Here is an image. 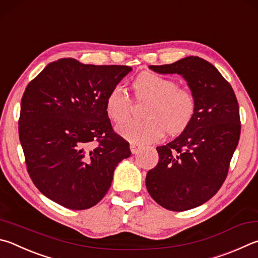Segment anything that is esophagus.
Returning a JSON list of instances; mask_svg holds the SVG:
<instances>
[{
    "mask_svg": "<svg viewBox=\"0 0 258 258\" xmlns=\"http://www.w3.org/2000/svg\"><path fill=\"white\" fill-rule=\"evenodd\" d=\"M141 149H142V145L135 144V143L131 144V151H132V153H138Z\"/></svg>",
    "mask_w": 258,
    "mask_h": 258,
    "instance_id": "obj_1",
    "label": "esophagus"
}]
</instances>
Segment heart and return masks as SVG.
Here are the masks:
<instances>
[{"instance_id": "heart-1", "label": "heart", "mask_w": 258, "mask_h": 258, "mask_svg": "<svg viewBox=\"0 0 258 258\" xmlns=\"http://www.w3.org/2000/svg\"><path fill=\"white\" fill-rule=\"evenodd\" d=\"M133 95L138 101L147 100L149 104L143 111V120H128L132 110V100L119 86H115L107 93L105 110L117 126L121 137L135 144L157 141L166 132L178 135L184 132L193 121L196 114V97L188 88L179 87L171 78L156 73L144 72L135 79Z\"/></svg>"}]
</instances>
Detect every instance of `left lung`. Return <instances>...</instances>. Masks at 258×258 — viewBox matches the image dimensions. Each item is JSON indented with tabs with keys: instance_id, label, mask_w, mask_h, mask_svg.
Here are the masks:
<instances>
[{
	"instance_id": "8db88e82",
	"label": "left lung",
	"mask_w": 258,
	"mask_h": 258,
	"mask_svg": "<svg viewBox=\"0 0 258 258\" xmlns=\"http://www.w3.org/2000/svg\"><path fill=\"white\" fill-rule=\"evenodd\" d=\"M149 68L184 77L198 107L188 128L157 147L158 165L148 171L145 185L162 208L178 212L194 209L213 198L227 178L241 130L237 98L218 70L198 56Z\"/></svg>"
}]
</instances>
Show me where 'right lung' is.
I'll use <instances>...</instances> for the list:
<instances>
[{"mask_svg": "<svg viewBox=\"0 0 258 258\" xmlns=\"http://www.w3.org/2000/svg\"><path fill=\"white\" fill-rule=\"evenodd\" d=\"M132 68L49 63L21 99L19 139L27 171L46 198L64 208H92L108 191L116 166L131 156L105 110L107 93Z\"/></svg>", "mask_w": 258, "mask_h": 258, "instance_id": "right-lung-1", "label": "right lung"}]
</instances>
